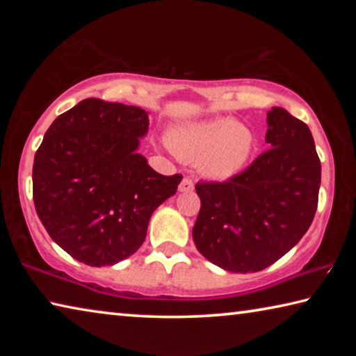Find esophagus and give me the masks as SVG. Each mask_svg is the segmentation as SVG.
<instances>
[{"instance_id": "1", "label": "esophagus", "mask_w": 356, "mask_h": 356, "mask_svg": "<svg viewBox=\"0 0 356 356\" xmlns=\"http://www.w3.org/2000/svg\"><path fill=\"white\" fill-rule=\"evenodd\" d=\"M195 188V184H193V180L190 177H184L182 182L179 184V191L186 193V191H191Z\"/></svg>"}]
</instances>
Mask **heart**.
<instances>
[{
  "instance_id": "heart-1",
  "label": "heart",
  "mask_w": 356,
  "mask_h": 356,
  "mask_svg": "<svg viewBox=\"0 0 356 356\" xmlns=\"http://www.w3.org/2000/svg\"><path fill=\"white\" fill-rule=\"evenodd\" d=\"M168 143L180 159L201 160V170L206 176L227 179L242 170L250 159L254 138L243 124L218 118L174 129Z\"/></svg>"
}]
</instances>
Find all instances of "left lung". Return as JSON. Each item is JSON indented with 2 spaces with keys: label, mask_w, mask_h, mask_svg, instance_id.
<instances>
[{
  "label": "left lung",
  "mask_w": 356,
  "mask_h": 356,
  "mask_svg": "<svg viewBox=\"0 0 356 356\" xmlns=\"http://www.w3.org/2000/svg\"><path fill=\"white\" fill-rule=\"evenodd\" d=\"M270 146L225 182H197V251L236 273L261 272L291 251L314 220L321 160L311 130L284 108L267 113Z\"/></svg>",
  "instance_id": "obj_1"
}]
</instances>
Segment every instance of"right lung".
Wrapping results in <instances>:
<instances>
[{
    "instance_id": "right-lung-1",
    "label": "right lung",
    "mask_w": 356,
    "mask_h": 356,
    "mask_svg": "<svg viewBox=\"0 0 356 356\" xmlns=\"http://www.w3.org/2000/svg\"><path fill=\"white\" fill-rule=\"evenodd\" d=\"M138 106L86 99L58 116L34 156L33 200L48 236L91 267L124 261L146 238L154 210L177 191L136 152L147 134Z\"/></svg>"
}]
</instances>
